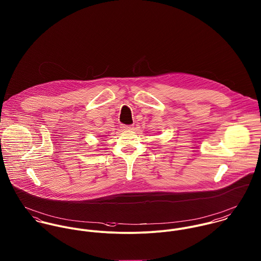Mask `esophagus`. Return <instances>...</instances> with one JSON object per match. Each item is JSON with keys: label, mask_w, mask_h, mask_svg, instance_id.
Here are the masks:
<instances>
[{"label": "esophagus", "mask_w": 261, "mask_h": 261, "mask_svg": "<svg viewBox=\"0 0 261 261\" xmlns=\"http://www.w3.org/2000/svg\"><path fill=\"white\" fill-rule=\"evenodd\" d=\"M121 128L123 130H132L134 128L133 125H121Z\"/></svg>", "instance_id": "obj_1"}]
</instances>
